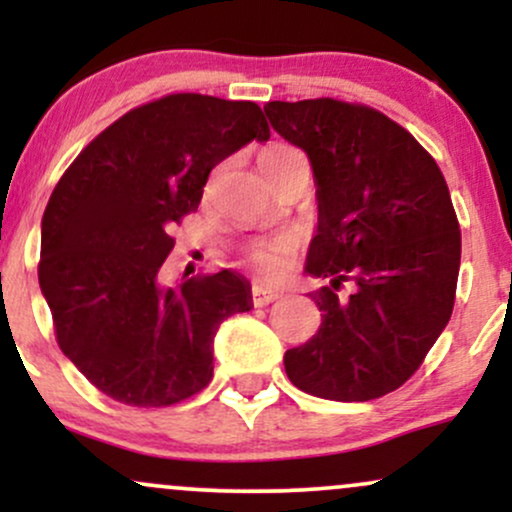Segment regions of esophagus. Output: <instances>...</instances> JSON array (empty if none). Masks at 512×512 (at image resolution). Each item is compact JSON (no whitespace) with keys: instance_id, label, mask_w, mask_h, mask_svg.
<instances>
[{"instance_id":"esophagus-1","label":"esophagus","mask_w":512,"mask_h":512,"mask_svg":"<svg viewBox=\"0 0 512 512\" xmlns=\"http://www.w3.org/2000/svg\"><path fill=\"white\" fill-rule=\"evenodd\" d=\"M279 296H281V291H272V289H262V286H255V289H252V305H255V308H264V305L274 303Z\"/></svg>"}]
</instances>
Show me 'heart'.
<instances>
[{
	"mask_svg": "<svg viewBox=\"0 0 512 512\" xmlns=\"http://www.w3.org/2000/svg\"><path fill=\"white\" fill-rule=\"evenodd\" d=\"M293 154H301V151L293 149V146L276 144V146H269V149L264 151V154L260 156V163L264 166V163L279 161V158H286ZM291 250H293V238H289V236L274 238V240H267V243L255 245V248L250 250V260L264 274H279V272H284Z\"/></svg>",
	"mask_w": 512,
	"mask_h": 512,
	"instance_id": "b5f03b06",
	"label": "heart"
}]
</instances>
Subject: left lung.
Returning a JSON list of instances; mask_svg holds the SVG:
<instances>
[{"label":"left lung","mask_w":512,"mask_h":512,"mask_svg":"<svg viewBox=\"0 0 512 512\" xmlns=\"http://www.w3.org/2000/svg\"><path fill=\"white\" fill-rule=\"evenodd\" d=\"M264 113L310 158L317 233L305 272L330 279L313 293L320 330L286 351V375L334 402L395 392L455 305L462 236L443 173L407 129L368 105L272 101ZM346 280L352 291L342 294Z\"/></svg>","instance_id":"1"}]
</instances>
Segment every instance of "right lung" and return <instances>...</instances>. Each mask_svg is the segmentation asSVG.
Masks as SVG:
<instances>
[{
	"label": "right lung",
	"instance_id": "1",
	"mask_svg": "<svg viewBox=\"0 0 512 512\" xmlns=\"http://www.w3.org/2000/svg\"><path fill=\"white\" fill-rule=\"evenodd\" d=\"M252 139H269L257 103L170 93L105 127L52 190L40 291L62 354L115 402L170 407L202 392L216 330L252 308L231 269L158 286L173 226L197 211L211 168Z\"/></svg>",
	"mask_w": 512,
	"mask_h": 512
}]
</instances>
